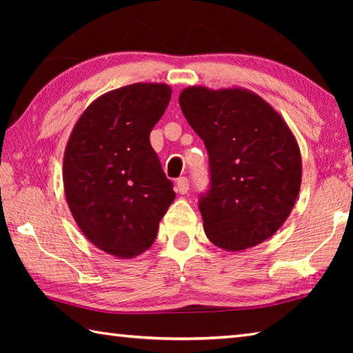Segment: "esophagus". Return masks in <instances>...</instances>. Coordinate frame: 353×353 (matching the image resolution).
<instances>
[{"label":"esophagus","mask_w":353,"mask_h":353,"mask_svg":"<svg viewBox=\"0 0 353 353\" xmlns=\"http://www.w3.org/2000/svg\"><path fill=\"white\" fill-rule=\"evenodd\" d=\"M176 188H177V191L181 192V194H186V192H188V190H190V182H188V179H186V177L177 179V182H176Z\"/></svg>","instance_id":"1"}]
</instances>
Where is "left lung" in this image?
<instances>
[{"instance_id":"1","label":"left lung","mask_w":353,"mask_h":353,"mask_svg":"<svg viewBox=\"0 0 353 353\" xmlns=\"http://www.w3.org/2000/svg\"><path fill=\"white\" fill-rule=\"evenodd\" d=\"M179 104L209 154L211 186L199 201L206 236L228 252L265 241L288 219L301 191L294 134L249 89L190 86Z\"/></svg>"}]
</instances>
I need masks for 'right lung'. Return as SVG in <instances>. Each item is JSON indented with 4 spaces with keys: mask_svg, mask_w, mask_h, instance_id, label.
I'll list each match as a JSON object with an SVG mask.
<instances>
[{
    "mask_svg": "<svg viewBox=\"0 0 353 353\" xmlns=\"http://www.w3.org/2000/svg\"><path fill=\"white\" fill-rule=\"evenodd\" d=\"M170 99L165 83L110 91L89 104L66 144L70 211L89 241L117 258H134L154 243L176 197L150 144Z\"/></svg>",
    "mask_w": 353,
    "mask_h": 353,
    "instance_id": "add662e5",
    "label": "right lung"
}]
</instances>
